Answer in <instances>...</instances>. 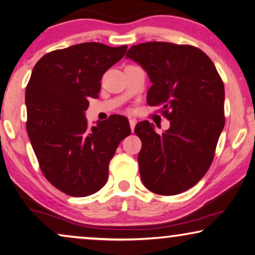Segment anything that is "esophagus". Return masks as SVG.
Listing matches in <instances>:
<instances>
[{"label": "esophagus", "mask_w": 255, "mask_h": 255, "mask_svg": "<svg viewBox=\"0 0 255 255\" xmlns=\"http://www.w3.org/2000/svg\"><path fill=\"white\" fill-rule=\"evenodd\" d=\"M129 125H130V129L133 131L135 128V125H136V120H135V119H129Z\"/></svg>", "instance_id": "1"}]
</instances>
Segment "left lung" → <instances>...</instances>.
<instances>
[{
  "label": "left lung",
  "mask_w": 255,
  "mask_h": 255,
  "mask_svg": "<svg viewBox=\"0 0 255 255\" xmlns=\"http://www.w3.org/2000/svg\"><path fill=\"white\" fill-rule=\"evenodd\" d=\"M126 58L134 60L151 81L150 106H162L169 129L157 134L141 121L137 156L145 188L163 196L181 193L197 184L211 165L224 119V84L215 64L198 47L167 42L138 44Z\"/></svg>",
  "instance_id": "obj_1"
}]
</instances>
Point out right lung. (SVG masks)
<instances>
[{"label": "right lung", "mask_w": 255, "mask_h": 255, "mask_svg": "<svg viewBox=\"0 0 255 255\" xmlns=\"http://www.w3.org/2000/svg\"><path fill=\"white\" fill-rule=\"evenodd\" d=\"M127 45L81 43L43 56L25 90L26 131L40 169L53 186L85 197L106 184L108 164L130 134L122 115L88 127V99L99 98L103 74L118 63Z\"/></svg>", "instance_id": "right-lung-1"}]
</instances>
